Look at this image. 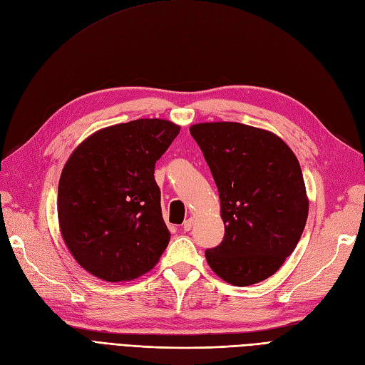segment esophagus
<instances>
[{"label":"esophagus","instance_id":"esophagus-1","mask_svg":"<svg viewBox=\"0 0 365 365\" xmlns=\"http://www.w3.org/2000/svg\"><path fill=\"white\" fill-rule=\"evenodd\" d=\"M182 228H184V231H190L193 228V217H189L187 220H184Z\"/></svg>","mask_w":365,"mask_h":365}]
</instances>
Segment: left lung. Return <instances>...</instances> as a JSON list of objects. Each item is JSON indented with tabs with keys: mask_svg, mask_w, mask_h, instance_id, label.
Instances as JSON below:
<instances>
[{
	"mask_svg": "<svg viewBox=\"0 0 365 365\" xmlns=\"http://www.w3.org/2000/svg\"><path fill=\"white\" fill-rule=\"evenodd\" d=\"M190 134L212 170L225 225L222 242L205 251L210 268L235 286L271 277L295 250L307 219L297 157L277 135L242 123H200Z\"/></svg>",
	"mask_w": 365,
	"mask_h": 365,
	"instance_id": "1",
	"label": "left lung"
}]
</instances>
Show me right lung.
Instances as JSON below:
<instances>
[{
	"label": "right lung",
	"mask_w": 365,
	"mask_h": 365,
	"mask_svg": "<svg viewBox=\"0 0 365 365\" xmlns=\"http://www.w3.org/2000/svg\"><path fill=\"white\" fill-rule=\"evenodd\" d=\"M178 134L172 121L138 118L97 130L65 164L58 190L61 233L77 263L96 277L137 279L169 245L153 172Z\"/></svg>",
	"instance_id": "obj_1"
}]
</instances>
